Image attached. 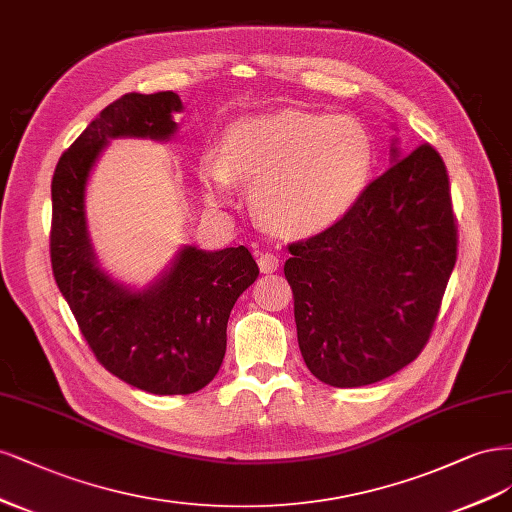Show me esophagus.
<instances>
[{"label":"esophagus","mask_w":512,"mask_h":512,"mask_svg":"<svg viewBox=\"0 0 512 512\" xmlns=\"http://www.w3.org/2000/svg\"><path fill=\"white\" fill-rule=\"evenodd\" d=\"M259 270L263 272V274H272V272H276L278 270V257L274 255V253H261L259 255Z\"/></svg>","instance_id":"34e87169"}]
</instances>
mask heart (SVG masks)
<instances>
[{"mask_svg": "<svg viewBox=\"0 0 512 512\" xmlns=\"http://www.w3.org/2000/svg\"><path fill=\"white\" fill-rule=\"evenodd\" d=\"M374 159L372 136L357 119L280 110L236 121L221 153L204 157L202 174L214 195H225L234 178L255 180L259 221L300 238L349 217L370 187Z\"/></svg>", "mask_w": 512, "mask_h": 512, "instance_id": "obj_1", "label": "heart"}]
</instances>
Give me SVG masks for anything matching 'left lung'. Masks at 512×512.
Returning a JSON list of instances; mask_svg holds the SVG:
<instances>
[{
    "mask_svg": "<svg viewBox=\"0 0 512 512\" xmlns=\"http://www.w3.org/2000/svg\"><path fill=\"white\" fill-rule=\"evenodd\" d=\"M300 351L332 387L383 381L430 340L457 261L449 174L421 144L372 180L357 208L327 232L289 244Z\"/></svg>",
    "mask_w": 512,
    "mask_h": 512,
    "instance_id": "8db88e82",
    "label": "left lung"
}]
</instances>
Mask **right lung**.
Returning <instances> with one entry per match:
<instances>
[{"mask_svg": "<svg viewBox=\"0 0 512 512\" xmlns=\"http://www.w3.org/2000/svg\"><path fill=\"white\" fill-rule=\"evenodd\" d=\"M180 110L174 91L123 95L61 155L51 185L53 276L80 334L110 374L155 395L195 393L217 376L229 312L259 276L246 246L214 253L185 246L170 272L140 293L97 268L85 223V187L97 155L110 138L168 140Z\"/></svg>", "mask_w": 512, "mask_h": 512, "instance_id": "1", "label": "right lung"}]
</instances>
